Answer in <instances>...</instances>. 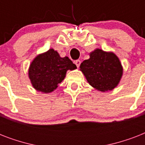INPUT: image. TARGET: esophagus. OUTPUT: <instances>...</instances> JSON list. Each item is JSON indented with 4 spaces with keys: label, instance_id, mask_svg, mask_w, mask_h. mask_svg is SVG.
<instances>
[{
    "label": "esophagus",
    "instance_id": "obj_1",
    "mask_svg": "<svg viewBox=\"0 0 145 145\" xmlns=\"http://www.w3.org/2000/svg\"><path fill=\"white\" fill-rule=\"evenodd\" d=\"M74 63H75V65H77V68H79L80 65V60H76V61H74Z\"/></svg>",
    "mask_w": 145,
    "mask_h": 145
}]
</instances>
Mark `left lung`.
I'll list each match as a JSON object with an SVG mask.
<instances>
[{"instance_id": "obj_1", "label": "left lung", "mask_w": 145, "mask_h": 145, "mask_svg": "<svg viewBox=\"0 0 145 145\" xmlns=\"http://www.w3.org/2000/svg\"><path fill=\"white\" fill-rule=\"evenodd\" d=\"M80 70L93 88L103 93L117 87L123 73L119 58L101 49L91 52L89 59L80 64Z\"/></svg>"}]
</instances>
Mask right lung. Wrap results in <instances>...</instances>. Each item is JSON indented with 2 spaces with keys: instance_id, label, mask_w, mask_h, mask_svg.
<instances>
[{
  "instance_id": "right-lung-1",
  "label": "right lung",
  "mask_w": 145,
  "mask_h": 145,
  "mask_svg": "<svg viewBox=\"0 0 145 145\" xmlns=\"http://www.w3.org/2000/svg\"><path fill=\"white\" fill-rule=\"evenodd\" d=\"M77 66L67 56L61 58L57 51L50 49L37 55L28 68V77L33 87L43 93H50L58 87L65 77L67 71Z\"/></svg>"
}]
</instances>
